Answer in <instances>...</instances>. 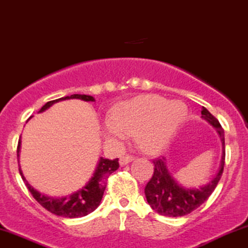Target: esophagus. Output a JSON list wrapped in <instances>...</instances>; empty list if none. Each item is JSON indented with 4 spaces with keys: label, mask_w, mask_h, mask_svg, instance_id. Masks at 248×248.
Here are the masks:
<instances>
[{
    "label": "esophagus",
    "mask_w": 248,
    "mask_h": 248,
    "mask_svg": "<svg viewBox=\"0 0 248 248\" xmlns=\"http://www.w3.org/2000/svg\"><path fill=\"white\" fill-rule=\"evenodd\" d=\"M134 160V157L133 156H124V157H121L120 158V165L121 166H124V165H127V164H129L130 162H133Z\"/></svg>",
    "instance_id": "34e87169"
}]
</instances>
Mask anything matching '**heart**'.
Returning a JSON list of instances; mask_svg holds the SVG:
<instances>
[{
    "mask_svg": "<svg viewBox=\"0 0 248 248\" xmlns=\"http://www.w3.org/2000/svg\"><path fill=\"white\" fill-rule=\"evenodd\" d=\"M187 115L180 100H168L157 94H141L118 104L111 119L104 122V135L109 141H121L127 133L135 134L143 151L159 154L169 147Z\"/></svg>",
    "mask_w": 248,
    "mask_h": 248,
    "instance_id": "heart-1",
    "label": "heart"
}]
</instances>
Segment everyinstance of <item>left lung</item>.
<instances>
[{
    "instance_id": "8db88e82",
    "label": "left lung",
    "mask_w": 248,
    "mask_h": 248,
    "mask_svg": "<svg viewBox=\"0 0 248 248\" xmlns=\"http://www.w3.org/2000/svg\"><path fill=\"white\" fill-rule=\"evenodd\" d=\"M201 114L203 120L209 122L211 126L216 128V132L222 142L223 153L219 169L214 178H211L205 185L196 188H188L184 187L173 178L166 165L165 158L154 160V175L145 186L144 193L149 205L156 213L163 216L180 217L190 214L207 201L222 177L225 163L224 130L218 120L205 107H202Z\"/></svg>"
}]
</instances>
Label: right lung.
I'll return each mask as SVG.
<instances>
[{"instance_id": "obj_1", "label": "right lung", "mask_w": 248, "mask_h": 248, "mask_svg": "<svg viewBox=\"0 0 248 248\" xmlns=\"http://www.w3.org/2000/svg\"><path fill=\"white\" fill-rule=\"evenodd\" d=\"M67 99H80L84 101H94V98L92 95L88 94H71L67 95V97H62L60 99L52 100L46 103L41 107L39 113L45 112L48 109L50 106L54 105L55 103L59 101L67 100ZM32 118V116H31ZM30 118V119H31ZM29 119V120H30ZM19 151H20V140L18 142V147H17V157L19 158ZM19 162V160H18ZM119 169V159H106V158L100 157L98 160L97 166L93 172V175L89 179L88 183L82 188H79L76 192L69 194L67 196H62V198H53V196L45 195L34 189L28 183L25 177L23 175L22 170L19 168V173L22 175V179L25 183L28 189L31 192L32 196L37 200L45 209H47L49 213L58 215L61 217H67V218H77V217H83L89 215L92 211H94L100 204L101 199H103L104 192H105L107 179L113 172Z\"/></svg>"}]
</instances>
